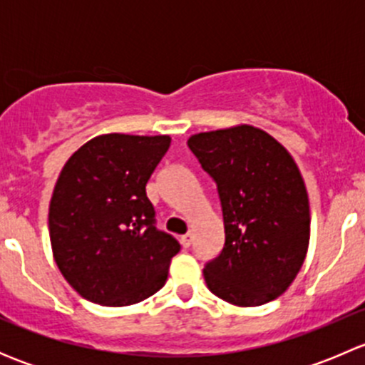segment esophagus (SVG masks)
<instances>
[{
    "instance_id": "esophagus-1",
    "label": "esophagus",
    "mask_w": 365,
    "mask_h": 365,
    "mask_svg": "<svg viewBox=\"0 0 365 365\" xmlns=\"http://www.w3.org/2000/svg\"><path fill=\"white\" fill-rule=\"evenodd\" d=\"M180 244L183 245V249H189L190 244H192V235H190V233L183 235V237L180 238Z\"/></svg>"
}]
</instances>
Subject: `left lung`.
I'll use <instances>...</instances> for the list:
<instances>
[{
  "instance_id": "1",
  "label": "left lung",
  "mask_w": 365,
  "mask_h": 365,
  "mask_svg": "<svg viewBox=\"0 0 365 365\" xmlns=\"http://www.w3.org/2000/svg\"><path fill=\"white\" fill-rule=\"evenodd\" d=\"M190 152L217 183L222 252L205 264L210 292L240 307L281 297L304 264L311 212L288 150L252 125L190 135Z\"/></svg>"
}]
</instances>
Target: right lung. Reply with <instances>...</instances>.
<instances>
[{
	"label": "right lung",
	"mask_w": 365,
	"mask_h": 365,
	"mask_svg": "<svg viewBox=\"0 0 365 365\" xmlns=\"http://www.w3.org/2000/svg\"><path fill=\"white\" fill-rule=\"evenodd\" d=\"M169 145V135H97L61 169L49 205L51 245L86 300L123 307L165 284L180 244L155 227L146 183Z\"/></svg>",
	"instance_id": "add662e5"
}]
</instances>
